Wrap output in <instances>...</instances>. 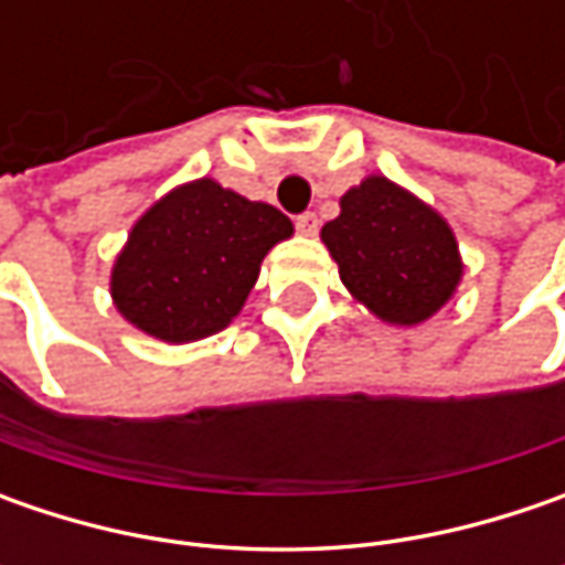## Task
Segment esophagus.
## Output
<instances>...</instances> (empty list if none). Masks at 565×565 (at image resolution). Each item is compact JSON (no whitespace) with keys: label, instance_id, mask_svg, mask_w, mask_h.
I'll list each match as a JSON object with an SVG mask.
<instances>
[{"label":"esophagus","instance_id":"1","mask_svg":"<svg viewBox=\"0 0 565 565\" xmlns=\"http://www.w3.org/2000/svg\"><path fill=\"white\" fill-rule=\"evenodd\" d=\"M295 228L301 232V235H317V228H320V220H317V213H298L295 216Z\"/></svg>","mask_w":565,"mask_h":565}]
</instances>
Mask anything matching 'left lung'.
<instances>
[{"label":"left lung","instance_id":"8db88e82","mask_svg":"<svg viewBox=\"0 0 565 565\" xmlns=\"http://www.w3.org/2000/svg\"><path fill=\"white\" fill-rule=\"evenodd\" d=\"M339 206L320 238L345 289L386 323L415 327L437 315L462 279L459 245L444 216L383 175L345 191Z\"/></svg>","mask_w":565,"mask_h":565}]
</instances>
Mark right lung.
I'll return each mask as SVG.
<instances>
[{
  "mask_svg": "<svg viewBox=\"0 0 565 565\" xmlns=\"http://www.w3.org/2000/svg\"><path fill=\"white\" fill-rule=\"evenodd\" d=\"M289 235L292 220L276 206L213 179L188 182L135 223L113 267V301L147 337H213L242 311L267 250Z\"/></svg>",
  "mask_w": 565,
  "mask_h": 565,
  "instance_id": "obj_1",
  "label": "right lung"
}]
</instances>
